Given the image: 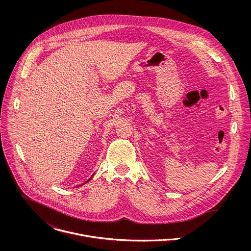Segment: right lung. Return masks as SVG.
<instances>
[{
    "label": "right lung",
    "mask_w": 251,
    "mask_h": 251,
    "mask_svg": "<svg viewBox=\"0 0 251 251\" xmlns=\"http://www.w3.org/2000/svg\"><path fill=\"white\" fill-rule=\"evenodd\" d=\"M92 179V177H91V178H90V179ZM90 179H89V180H90Z\"/></svg>",
    "instance_id": "add662e5"
}]
</instances>
